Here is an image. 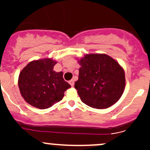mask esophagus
Instances as JSON below:
<instances>
[{"label": "esophagus", "instance_id": "1", "mask_svg": "<svg viewBox=\"0 0 150 150\" xmlns=\"http://www.w3.org/2000/svg\"><path fill=\"white\" fill-rule=\"evenodd\" d=\"M69 84L71 85V86H73L74 83H75V81H74L73 79H72L69 81Z\"/></svg>", "mask_w": 150, "mask_h": 150}]
</instances>
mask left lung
I'll list each match as a JSON object with an SVG mask.
<instances>
[{"label": "left lung", "instance_id": "1", "mask_svg": "<svg viewBox=\"0 0 150 150\" xmlns=\"http://www.w3.org/2000/svg\"><path fill=\"white\" fill-rule=\"evenodd\" d=\"M78 80L75 88L81 101L96 109H106L121 97L125 72L117 62L107 54H86L79 61Z\"/></svg>", "mask_w": 150, "mask_h": 150}]
</instances>
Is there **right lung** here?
<instances>
[{"instance_id":"right-lung-1","label":"right lung","mask_w":150,"mask_h":150,"mask_svg":"<svg viewBox=\"0 0 150 150\" xmlns=\"http://www.w3.org/2000/svg\"><path fill=\"white\" fill-rule=\"evenodd\" d=\"M51 59L33 61L21 71L18 85L21 95L30 105L47 109L62 99L71 86L63 78V72H57Z\"/></svg>"}]
</instances>
